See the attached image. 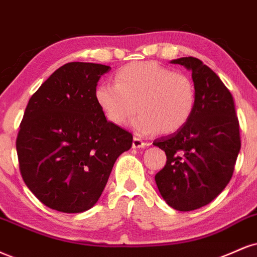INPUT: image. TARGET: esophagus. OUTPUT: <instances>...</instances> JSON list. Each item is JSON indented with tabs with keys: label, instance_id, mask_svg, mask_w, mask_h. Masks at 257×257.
Listing matches in <instances>:
<instances>
[{
	"label": "esophagus",
	"instance_id": "obj_1",
	"mask_svg": "<svg viewBox=\"0 0 257 257\" xmlns=\"http://www.w3.org/2000/svg\"><path fill=\"white\" fill-rule=\"evenodd\" d=\"M147 145H148L147 142L142 141L140 138L134 137V139H133V148H142V147H146Z\"/></svg>",
	"mask_w": 257,
	"mask_h": 257
}]
</instances>
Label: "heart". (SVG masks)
<instances>
[{
    "mask_svg": "<svg viewBox=\"0 0 257 257\" xmlns=\"http://www.w3.org/2000/svg\"><path fill=\"white\" fill-rule=\"evenodd\" d=\"M94 97L105 118L112 124H126L138 107L133 126L139 135L158 131L174 134L193 116L197 92L189 75L146 61L120 68L115 83L99 85Z\"/></svg>",
    "mask_w": 257,
    "mask_h": 257,
    "instance_id": "obj_1",
    "label": "heart"
}]
</instances>
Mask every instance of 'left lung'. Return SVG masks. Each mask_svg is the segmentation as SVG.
I'll return each mask as SVG.
<instances>
[{
	"label": "left lung",
	"instance_id": "8db88e82",
	"mask_svg": "<svg viewBox=\"0 0 257 257\" xmlns=\"http://www.w3.org/2000/svg\"><path fill=\"white\" fill-rule=\"evenodd\" d=\"M171 63L191 70L197 101L181 131L153 142L168 159L156 183L170 207L188 212L208 205L230 182L240 150L239 123L232 94L211 68L195 57Z\"/></svg>",
	"mask_w": 257,
	"mask_h": 257
}]
</instances>
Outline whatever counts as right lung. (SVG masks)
Segmentation results:
<instances>
[{
	"label": "right lung",
	"mask_w": 257,
	"mask_h": 257,
	"mask_svg": "<svg viewBox=\"0 0 257 257\" xmlns=\"http://www.w3.org/2000/svg\"><path fill=\"white\" fill-rule=\"evenodd\" d=\"M109 66L70 62L31 97L17 139L20 172L49 208L81 213L103 193L116 159L133 145L132 133L105 118L95 88Z\"/></svg>",
	"instance_id": "obj_1"
}]
</instances>
